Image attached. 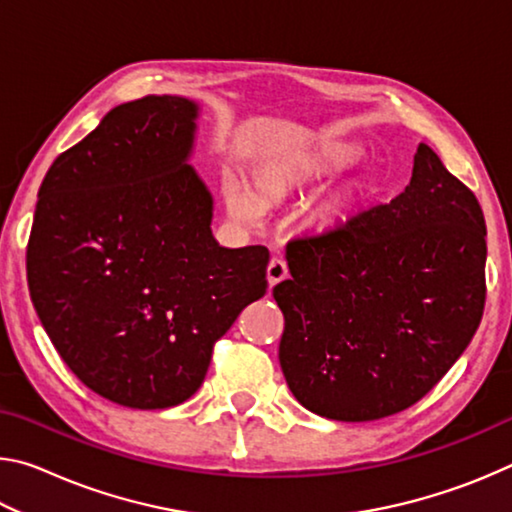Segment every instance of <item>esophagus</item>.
Wrapping results in <instances>:
<instances>
[{
	"instance_id": "1",
	"label": "esophagus",
	"mask_w": 512,
	"mask_h": 512,
	"mask_svg": "<svg viewBox=\"0 0 512 512\" xmlns=\"http://www.w3.org/2000/svg\"><path fill=\"white\" fill-rule=\"evenodd\" d=\"M266 277H268V284H271V287H275L277 282L287 280V277H289L287 262H284V259H280V257H273L266 266Z\"/></svg>"
}]
</instances>
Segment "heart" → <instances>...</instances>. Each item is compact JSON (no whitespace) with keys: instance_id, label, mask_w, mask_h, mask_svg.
Segmentation results:
<instances>
[{"instance_id":"1","label":"heart","mask_w":512,"mask_h":512,"mask_svg":"<svg viewBox=\"0 0 512 512\" xmlns=\"http://www.w3.org/2000/svg\"><path fill=\"white\" fill-rule=\"evenodd\" d=\"M348 151L345 149H325L323 153L318 155V158L311 162V167L314 169H325V167H332V164H339L343 160H348ZM302 164L298 162H271L266 164L264 169H259L257 173V189L259 195L263 198L259 199L257 194L250 189L244 180H230L228 189H225V194H228V205L232 214L237 216L241 221H257L262 219L264 214V203L268 205H275L287 198L293 189H296L298 180L302 176Z\"/></svg>"}]
</instances>
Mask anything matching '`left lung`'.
<instances>
[{
  "mask_svg": "<svg viewBox=\"0 0 512 512\" xmlns=\"http://www.w3.org/2000/svg\"><path fill=\"white\" fill-rule=\"evenodd\" d=\"M476 196L427 144L391 203L291 239L280 366L311 413L368 422L422 400L470 345L485 305Z\"/></svg>",
  "mask_w": 512,
  "mask_h": 512,
  "instance_id": "8db88e82",
  "label": "left lung"
}]
</instances>
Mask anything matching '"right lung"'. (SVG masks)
<instances>
[{
  "label": "right lung",
  "instance_id": "1",
  "mask_svg": "<svg viewBox=\"0 0 512 512\" xmlns=\"http://www.w3.org/2000/svg\"><path fill=\"white\" fill-rule=\"evenodd\" d=\"M196 117L171 94L121 103L38 192L33 307L69 370L128 409L189 400L214 343L268 287L264 246L212 235V194L189 164Z\"/></svg>",
  "mask_w": 512,
  "mask_h": 512
}]
</instances>
